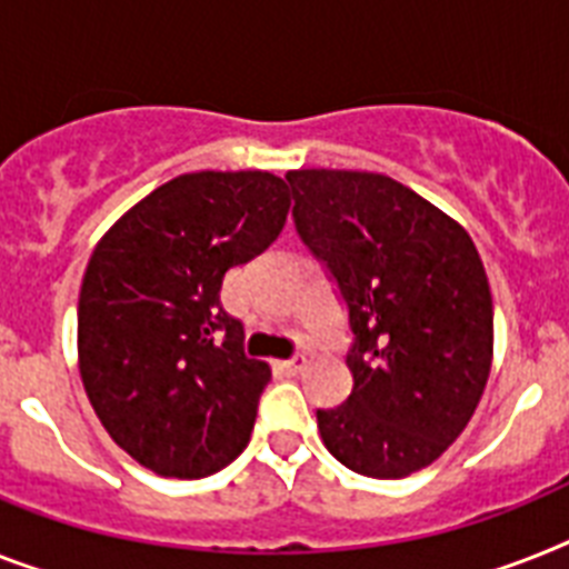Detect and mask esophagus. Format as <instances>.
<instances>
[{"instance_id": "1", "label": "esophagus", "mask_w": 569, "mask_h": 569, "mask_svg": "<svg viewBox=\"0 0 569 569\" xmlns=\"http://www.w3.org/2000/svg\"><path fill=\"white\" fill-rule=\"evenodd\" d=\"M305 363H308V360H305V355H293V358H288V360H281L279 363V369L284 375H299L305 369Z\"/></svg>"}]
</instances>
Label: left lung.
I'll return each instance as SVG.
<instances>
[{
	"label": "left lung",
	"instance_id": "left-lung-1",
	"mask_svg": "<svg viewBox=\"0 0 569 569\" xmlns=\"http://www.w3.org/2000/svg\"><path fill=\"white\" fill-rule=\"evenodd\" d=\"M293 223L349 311L355 378L319 436L375 480L421 471L457 442L491 372L495 305L471 234L383 173L288 171Z\"/></svg>",
	"mask_w": 569,
	"mask_h": 569
}]
</instances>
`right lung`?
Returning <instances> with one entry per match:
<instances>
[{
	"instance_id": "1",
	"label": "right lung",
	"mask_w": 569,
	"mask_h": 569,
	"mask_svg": "<svg viewBox=\"0 0 569 569\" xmlns=\"http://www.w3.org/2000/svg\"><path fill=\"white\" fill-rule=\"evenodd\" d=\"M267 171L182 173L98 241L78 299V366L112 442L159 477L200 480L250 442L270 366L220 305L229 267L284 229Z\"/></svg>"
}]
</instances>
